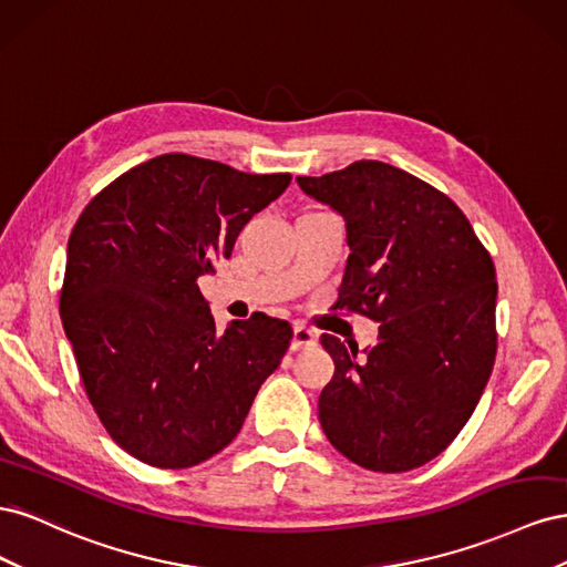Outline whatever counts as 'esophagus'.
I'll return each mask as SVG.
<instances>
[{"label": "esophagus", "mask_w": 567, "mask_h": 567, "mask_svg": "<svg viewBox=\"0 0 567 567\" xmlns=\"http://www.w3.org/2000/svg\"><path fill=\"white\" fill-rule=\"evenodd\" d=\"M317 342V331L307 329L305 323H296L293 326V342H290V348L293 350H305V348H312Z\"/></svg>", "instance_id": "34e87169"}]
</instances>
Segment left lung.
<instances>
[{"instance_id":"obj_1","label":"left lung","mask_w":567,"mask_h":567,"mask_svg":"<svg viewBox=\"0 0 567 567\" xmlns=\"http://www.w3.org/2000/svg\"><path fill=\"white\" fill-rule=\"evenodd\" d=\"M298 184L346 217L336 307L381 321L364 354L321 336L336 364L319 394L323 433L362 468H419L450 447L489 381L492 257L450 196L400 167L357 161Z\"/></svg>"}]
</instances>
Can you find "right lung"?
<instances>
[{"instance_id":"1","label":"right lung","mask_w":567,"mask_h":567,"mask_svg":"<svg viewBox=\"0 0 567 567\" xmlns=\"http://www.w3.org/2000/svg\"><path fill=\"white\" fill-rule=\"evenodd\" d=\"M288 184V173L165 153L101 188L75 221L63 329L99 421L148 466L188 468L225 450L281 364L288 321L252 315L217 333L198 279Z\"/></svg>"}]
</instances>
